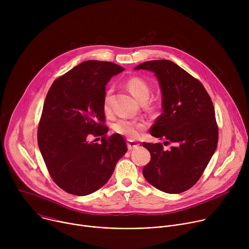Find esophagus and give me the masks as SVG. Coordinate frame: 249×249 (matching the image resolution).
Instances as JSON below:
<instances>
[{"instance_id": "obj_1", "label": "esophagus", "mask_w": 249, "mask_h": 249, "mask_svg": "<svg viewBox=\"0 0 249 249\" xmlns=\"http://www.w3.org/2000/svg\"><path fill=\"white\" fill-rule=\"evenodd\" d=\"M127 147H128V150H133L139 147V143L132 140H127Z\"/></svg>"}]
</instances>
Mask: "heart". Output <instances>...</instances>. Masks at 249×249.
I'll return each mask as SVG.
<instances>
[{
    "label": "heart",
    "mask_w": 249,
    "mask_h": 249,
    "mask_svg": "<svg viewBox=\"0 0 249 249\" xmlns=\"http://www.w3.org/2000/svg\"><path fill=\"white\" fill-rule=\"evenodd\" d=\"M127 88L132 93V95L138 100L143 101L147 100L150 95V87L148 83L140 77H133L127 81ZM112 89H109L106 90L104 97H103V110L105 112L109 111L110 108V94ZM146 125L143 122L127 120V119H120L114 125L113 129L116 133L127 137L128 139L135 140L140 136L141 131L145 129Z\"/></svg>",
    "instance_id": "heart-1"
}]
</instances>
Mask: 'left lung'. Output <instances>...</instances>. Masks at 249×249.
I'll return each mask as SVG.
<instances>
[{
  "mask_svg": "<svg viewBox=\"0 0 249 249\" xmlns=\"http://www.w3.org/2000/svg\"><path fill=\"white\" fill-rule=\"evenodd\" d=\"M135 70L155 73L162 94V113L151 135L172 144L143 143L151 154L144 166L146 180L157 189L177 194L190 189L201 177L214 155L219 130L212 99L200 81L169 60H154Z\"/></svg>",
  "mask_w": 249,
  "mask_h": 249,
  "instance_id": "1",
  "label": "left lung"
}]
</instances>
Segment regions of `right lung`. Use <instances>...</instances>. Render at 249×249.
<instances>
[{
  "instance_id": "right-lung-1",
  "label": "right lung",
  "mask_w": 249,
  "mask_h": 249,
  "mask_svg": "<svg viewBox=\"0 0 249 249\" xmlns=\"http://www.w3.org/2000/svg\"><path fill=\"white\" fill-rule=\"evenodd\" d=\"M123 71L111 62L86 61L56 79L46 95L38 146L52 179L70 194L98 190L127 152L121 135H106L103 110L105 86ZM90 135H101L102 144L89 142Z\"/></svg>"
}]
</instances>
